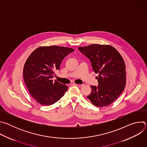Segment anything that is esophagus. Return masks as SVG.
I'll return each mask as SVG.
<instances>
[{
	"label": "esophagus",
	"instance_id": "esophagus-1",
	"mask_svg": "<svg viewBox=\"0 0 147 147\" xmlns=\"http://www.w3.org/2000/svg\"><path fill=\"white\" fill-rule=\"evenodd\" d=\"M74 86H76L77 87H83L84 86V84H74Z\"/></svg>",
	"mask_w": 147,
	"mask_h": 147
}]
</instances>
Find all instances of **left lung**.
Returning a JSON list of instances; mask_svg holds the SVG:
<instances>
[{
	"instance_id": "1",
	"label": "left lung",
	"mask_w": 147,
	"mask_h": 147,
	"mask_svg": "<svg viewBox=\"0 0 147 147\" xmlns=\"http://www.w3.org/2000/svg\"><path fill=\"white\" fill-rule=\"evenodd\" d=\"M78 50L90 59L93 70L99 74V85L91 86L92 91L87 98L97 107L109 105L125 86V66L122 56L111 45L92 44L78 47Z\"/></svg>"
}]
</instances>
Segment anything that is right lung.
I'll return each mask as SVG.
<instances>
[{
  "label": "right lung",
  "mask_w": 147,
  "mask_h": 147,
  "mask_svg": "<svg viewBox=\"0 0 147 147\" xmlns=\"http://www.w3.org/2000/svg\"><path fill=\"white\" fill-rule=\"evenodd\" d=\"M73 51L63 47H40L29 56L24 66L23 78L31 96L38 103L51 105L65 95L68 87L53 81L52 78L62 60Z\"/></svg>",
  "instance_id": "right-lung-1"
}]
</instances>
